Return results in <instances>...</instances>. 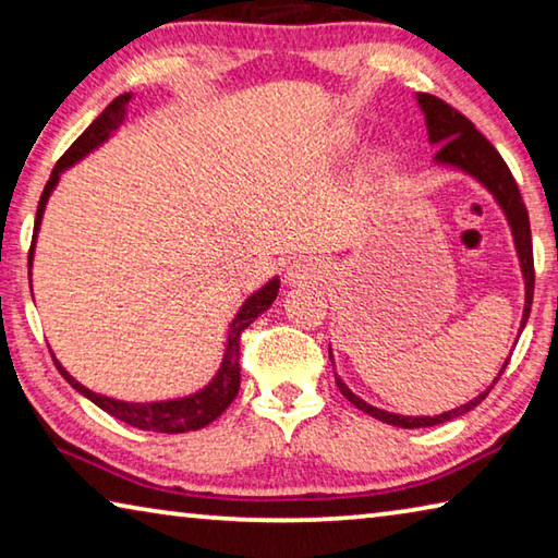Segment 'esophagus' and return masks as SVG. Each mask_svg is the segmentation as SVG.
<instances>
[{
    "label": "esophagus",
    "instance_id": "obj_1",
    "mask_svg": "<svg viewBox=\"0 0 558 558\" xmlns=\"http://www.w3.org/2000/svg\"><path fill=\"white\" fill-rule=\"evenodd\" d=\"M327 276V266L319 258H298L286 268V282L290 286H313Z\"/></svg>",
    "mask_w": 558,
    "mask_h": 558
}]
</instances>
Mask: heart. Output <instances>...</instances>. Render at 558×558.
<instances>
[{"mask_svg":"<svg viewBox=\"0 0 558 558\" xmlns=\"http://www.w3.org/2000/svg\"><path fill=\"white\" fill-rule=\"evenodd\" d=\"M364 135H366V130L362 125H347L342 130H337L335 140H332V143H329V157L339 159V157H347L349 153H354V149L362 145ZM393 157H396L393 149L391 147H384L381 153H379V162L381 165H389V162H393Z\"/></svg>","mask_w":558,"mask_h":558,"instance_id":"obj_1","label":"heart"}]
</instances>
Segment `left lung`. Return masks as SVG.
Wrapping results in <instances>:
<instances>
[{"label": "left lung", "mask_w": 558, "mask_h": 558, "mask_svg": "<svg viewBox=\"0 0 558 558\" xmlns=\"http://www.w3.org/2000/svg\"><path fill=\"white\" fill-rule=\"evenodd\" d=\"M415 102H418L423 118H426L428 145L438 147L436 157H433V167L452 169V172H460L470 179H475V182L483 186L489 196H493L495 204L499 206V211L505 214L509 231H512L519 270H522V280H524V313H522V325H519V335H522V329L529 319V310H532V298H534V256H532V229H529L526 206L522 202V194H519L514 177L505 165V159L499 157L497 149L487 143L485 135H480L475 125H472L465 116H460L456 108H450L448 102L438 100L436 96H428V93H415ZM329 359H332V366H335L332 349H329ZM507 362L495 376V381L489 384L483 393H477L475 399L458 405V409L438 413V415H401V413L376 409V405L359 399V396L349 389L337 374L335 379H337V389L342 391L344 399L349 403H354L359 411L374 415L376 421L389 423V426H396V428H426V426H438V423L458 418V415L475 409L477 403H483L485 396L493 391V386L497 384L499 376H502Z\"/></svg>", "instance_id": "left-lung-1"}]
</instances>
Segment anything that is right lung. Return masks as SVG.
I'll list each match as a JSON object with an SVG mask.
<instances>
[{
  "label": "right lung",
  "instance_id": "obj_1",
  "mask_svg": "<svg viewBox=\"0 0 558 558\" xmlns=\"http://www.w3.org/2000/svg\"><path fill=\"white\" fill-rule=\"evenodd\" d=\"M130 96L132 93H122L110 106L100 112V116L90 122L88 130L75 140V143L69 147L59 162H56L51 179L44 186V194L39 199V209H36V221H34V241H32V251H29V270L34 266V248H36V235L41 231V221H44V211L46 204H49V196L53 194V189L59 186L61 174L65 169H71L73 165H78L81 159H86L90 153H96L98 147H102L108 140L116 135L118 128L125 122L128 118V108H130ZM32 276V272H29ZM32 280V278H29ZM278 288H280V278L272 276L268 282H263L258 290H253L248 298L243 300V305L239 307V313L231 319L229 332H226V344H223V359L219 364V369L211 376V381L202 386L199 391L189 393V396H179V399H167V401H120V399H110L106 393H96L90 391L88 386H83L81 381H75L73 376L63 369V364L56 359L53 362L59 366V372L65 381H69L75 391L86 396L88 401H93L106 413H110L112 418H118L122 423H130L132 428H143V430H155V433H186V430H199L204 426H209L211 421L219 418V415L229 409L231 401L235 399L241 386V366H239V337L245 327L266 313V310L272 305V300L278 298Z\"/></svg>",
  "mask_w": 558,
  "mask_h": 558
}]
</instances>
